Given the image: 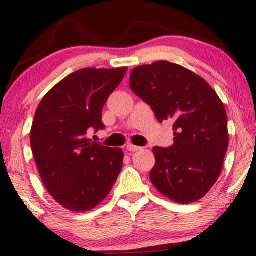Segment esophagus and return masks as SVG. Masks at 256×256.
<instances>
[{
    "label": "esophagus",
    "mask_w": 256,
    "mask_h": 256,
    "mask_svg": "<svg viewBox=\"0 0 256 256\" xmlns=\"http://www.w3.org/2000/svg\"><path fill=\"white\" fill-rule=\"evenodd\" d=\"M126 148H128V151H130V152H137V151H140L142 148H140V146H136V145L130 144V145L126 146Z\"/></svg>",
    "instance_id": "esophagus-1"
}]
</instances>
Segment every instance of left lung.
Listing matches in <instances>:
<instances>
[{
    "label": "left lung",
    "mask_w": 256,
    "mask_h": 256,
    "mask_svg": "<svg viewBox=\"0 0 256 256\" xmlns=\"http://www.w3.org/2000/svg\"><path fill=\"white\" fill-rule=\"evenodd\" d=\"M130 88L160 122H173L174 144L152 150L153 186L172 202H198L222 170L230 140L224 103L204 78L168 60L134 68Z\"/></svg>",
    "instance_id": "left-lung-1"
}]
</instances>
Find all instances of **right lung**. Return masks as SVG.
Wrapping results in <instances>:
<instances>
[{"label":"right lung","instance_id":"obj_1","mask_svg":"<svg viewBox=\"0 0 256 256\" xmlns=\"http://www.w3.org/2000/svg\"><path fill=\"white\" fill-rule=\"evenodd\" d=\"M128 68H85L69 74L37 108L30 144L40 179L57 204L88 212L108 196L122 171L124 152L86 137L102 130V110Z\"/></svg>","mask_w":256,"mask_h":256}]
</instances>
